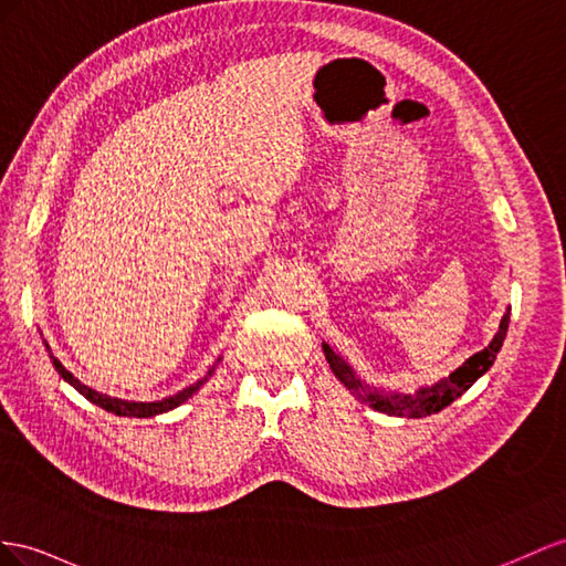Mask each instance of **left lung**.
I'll list each match as a JSON object with an SVG mask.
<instances>
[{
  "label": "left lung",
  "instance_id": "left-lung-1",
  "mask_svg": "<svg viewBox=\"0 0 566 566\" xmlns=\"http://www.w3.org/2000/svg\"><path fill=\"white\" fill-rule=\"evenodd\" d=\"M506 327H510V313H504L495 339H492L483 352L473 354L467 360V364L459 366L452 375H449V378L434 382L432 387L418 389L413 397L411 395H382V392H378V389H370L356 378L354 370L346 366L344 360L335 352H332L327 344H323V352H325V358H327L332 373H335L337 378L346 387H349L354 395H358L360 399L368 401V407H373L375 411H382V413H389V416H401V418H423V416L438 413L444 407H449V403L467 392V389L478 378H481L483 373L490 370L492 360H495L497 352L502 349V342L506 337Z\"/></svg>",
  "mask_w": 566,
  "mask_h": 566
}]
</instances>
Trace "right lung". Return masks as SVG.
Segmentation results:
<instances>
[{
    "instance_id": "1",
    "label": "right lung",
    "mask_w": 566,
    "mask_h": 566,
    "mask_svg": "<svg viewBox=\"0 0 566 566\" xmlns=\"http://www.w3.org/2000/svg\"><path fill=\"white\" fill-rule=\"evenodd\" d=\"M52 364H54L56 373H60L66 382L74 385L85 399H91L93 403H97V407H103L105 411H112V413H117V416H136V418H150V416H157V413H165V411L177 409L179 403H184L193 392H198V387H200L202 382L210 380V375H212V370H214V368H210L206 378L198 380V382L191 385V387L181 389L179 395L167 397V399H163V401H126V399H117V397H109V395H99V392H95V389L81 385V382L74 378V375H71L56 358H52Z\"/></svg>"
}]
</instances>
